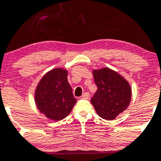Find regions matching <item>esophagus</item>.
I'll return each instance as SVG.
<instances>
[{
  "mask_svg": "<svg viewBox=\"0 0 161 161\" xmlns=\"http://www.w3.org/2000/svg\"><path fill=\"white\" fill-rule=\"evenodd\" d=\"M82 98H84V99H89L90 98V94L88 92L84 93V94H82Z\"/></svg>",
  "mask_w": 161,
  "mask_h": 161,
  "instance_id": "1",
  "label": "esophagus"
}]
</instances>
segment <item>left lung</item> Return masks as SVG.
Instances as JSON below:
<instances>
[{
    "mask_svg": "<svg viewBox=\"0 0 161 161\" xmlns=\"http://www.w3.org/2000/svg\"><path fill=\"white\" fill-rule=\"evenodd\" d=\"M93 75L97 89L91 103L99 117L115 119L130 105L131 88L124 78L109 68L94 70Z\"/></svg>",
    "mask_w": 161,
    "mask_h": 161,
    "instance_id": "8db88e82",
    "label": "left lung"
}]
</instances>
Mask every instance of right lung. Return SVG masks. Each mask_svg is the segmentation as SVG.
Masks as SVG:
<instances>
[{
  "mask_svg": "<svg viewBox=\"0 0 161 161\" xmlns=\"http://www.w3.org/2000/svg\"><path fill=\"white\" fill-rule=\"evenodd\" d=\"M35 99L47 118L53 121L65 118L77 102L67 81V70L56 68L47 73L37 86Z\"/></svg>",
  "mask_w": 161,
  "mask_h": 161,
  "instance_id": "obj_1",
  "label": "right lung"
}]
</instances>
